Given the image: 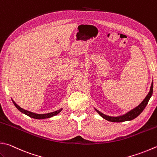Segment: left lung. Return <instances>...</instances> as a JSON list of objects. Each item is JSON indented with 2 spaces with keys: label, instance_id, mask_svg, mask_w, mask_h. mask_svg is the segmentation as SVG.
I'll return each instance as SVG.
<instances>
[{
  "label": "left lung",
  "instance_id": "1",
  "mask_svg": "<svg viewBox=\"0 0 157 157\" xmlns=\"http://www.w3.org/2000/svg\"><path fill=\"white\" fill-rule=\"evenodd\" d=\"M152 92H153V82H152L151 87H150V90L149 93L147 94V95L146 97L145 98V99L141 102V104L140 105H138L137 107H135V109H132L131 111H130L128 113L121 115V116H118V117H111V116H108V115H106L105 114L102 113L101 112H100L99 111H98L97 109H95V110L98 112L100 116L102 117L104 119L109 121V122H125V121H129V120H132L135 119V117H137L139 115H140V113L144 111V109L146 107V105L148 103V101L150 98H151L152 95Z\"/></svg>",
  "mask_w": 157,
  "mask_h": 157
}]
</instances>
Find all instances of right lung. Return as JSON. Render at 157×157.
Instances as JSON below:
<instances>
[{
  "mask_svg": "<svg viewBox=\"0 0 157 157\" xmlns=\"http://www.w3.org/2000/svg\"><path fill=\"white\" fill-rule=\"evenodd\" d=\"M13 103L15 105V106H16V107L18 109L20 112H22V113L25 114L26 115H28V116H29L30 117L34 118V119H45V118L51 117L52 116H55L56 115H57L59 113H60L62 110V109H61L59 110L52 112V113H45V114H37V113H32V112L25 110V109H23L22 108H21L20 106L17 105L16 103L13 101Z\"/></svg>",
  "mask_w": 157,
  "mask_h": 157,
  "instance_id": "obj_1",
  "label": "right lung"
}]
</instances>
